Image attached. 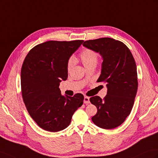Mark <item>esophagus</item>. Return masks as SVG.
<instances>
[{
    "instance_id": "34e87169",
    "label": "esophagus",
    "mask_w": 158,
    "mask_h": 158,
    "mask_svg": "<svg viewBox=\"0 0 158 158\" xmlns=\"http://www.w3.org/2000/svg\"><path fill=\"white\" fill-rule=\"evenodd\" d=\"M84 104H89L90 102H89V98L87 97V96H85L84 97V100H83Z\"/></svg>"
}]
</instances>
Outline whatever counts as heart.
<instances>
[{
  "label": "heart",
  "mask_w": 158,
  "mask_h": 158,
  "mask_svg": "<svg viewBox=\"0 0 158 158\" xmlns=\"http://www.w3.org/2000/svg\"><path fill=\"white\" fill-rule=\"evenodd\" d=\"M80 58L81 59L82 63L85 68L88 67L91 64H96L98 60V54L94 50L90 49L83 50L80 54ZM75 64V58L73 56H71L67 62V69L69 70L73 67Z\"/></svg>",
  "instance_id": "heart-1"
}]
</instances>
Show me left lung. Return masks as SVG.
<instances>
[{"instance_id":"left-lung-1","label":"left lung","mask_w":158,"mask_h":158,"mask_svg":"<svg viewBox=\"0 0 158 158\" xmlns=\"http://www.w3.org/2000/svg\"><path fill=\"white\" fill-rule=\"evenodd\" d=\"M83 46L100 54L103 62L98 82H104L107 95L90 98L98 112L91 120L96 126L112 129L124 123L130 114L136 96L137 66L130 50L122 42L110 38L87 40Z\"/></svg>"}]
</instances>
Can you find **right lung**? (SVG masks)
Listing matches in <instances>:
<instances>
[{
    "mask_svg": "<svg viewBox=\"0 0 158 158\" xmlns=\"http://www.w3.org/2000/svg\"><path fill=\"white\" fill-rule=\"evenodd\" d=\"M83 42H46L33 48L25 58L21 71L22 97L29 115L44 130L66 129L83 103L81 94L62 96L59 89L61 81L68 77L69 58Z\"/></svg>",
    "mask_w": 158,
    "mask_h": 158,
    "instance_id": "right-lung-1",
    "label": "right lung"
}]
</instances>
